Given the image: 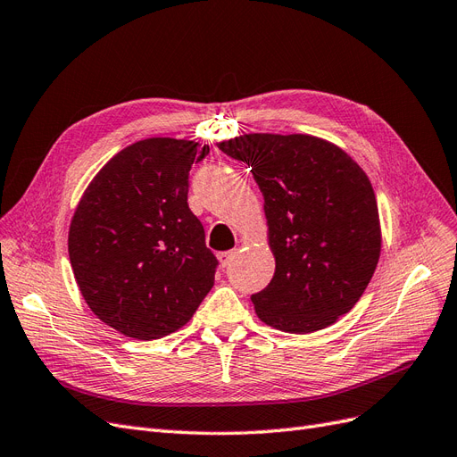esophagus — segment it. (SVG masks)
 <instances>
[{"mask_svg":"<svg viewBox=\"0 0 457 457\" xmlns=\"http://www.w3.org/2000/svg\"><path fill=\"white\" fill-rule=\"evenodd\" d=\"M237 256V253H235V250H228V253H220L218 254V260H220V263H222V266L226 268V266H229L231 263V260Z\"/></svg>","mask_w":457,"mask_h":457,"instance_id":"esophagus-1","label":"esophagus"}]
</instances>
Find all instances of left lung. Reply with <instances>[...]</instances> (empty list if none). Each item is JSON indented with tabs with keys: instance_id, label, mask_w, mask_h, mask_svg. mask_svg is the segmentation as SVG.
<instances>
[{
	"instance_id": "8db88e82",
	"label": "left lung",
	"mask_w": 457,
	"mask_h": 457,
	"mask_svg": "<svg viewBox=\"0 0 457 457\" xmlns=\"http://www.w3.org/2000/svg\"><path fill=\"white\" fill-rule=\"evenodd\" d=\"M218 148L250 167L263 195L275 275L253 296L258 319L290 334L334 325L361 300L381 253L366 172L312 135L248 132Z\"/></svg>"
}]
</instances>
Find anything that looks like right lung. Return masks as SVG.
I'll list each match as a JSON object with an SVG mask.
<instances>
[{"instance_id":"right-lung-1","label":"right lung","mask_w":457,"mask_h":457,"mask_svg":"<svg viewBox=\"0 0 457 457\" xmlns=\"http://www.w3.org/2000/svg\"><path fill=\"white\" fill-rule=\"evenodd\" d=\"M169 137L127 145L73 211L68 254L91 312L120 334L180 330L214 285L216 258L187 207V174L209 145Z\"/></svg>"}]
</instances>
